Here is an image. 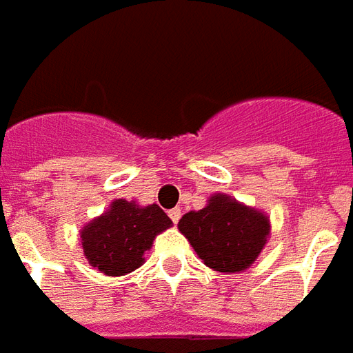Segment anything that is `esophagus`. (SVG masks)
Listing matches in <instances>:
<instances>
[{
    "mask_svg": "<svg viewBox=\"0 0 353 353\" xmlns=\"http://www.w3.org/2000/svg\"><path fill=\"white\" fill-rule=\"evenodd\" d=\"M180 216H182V210H180V208H173V210H169V218L173 220V223H179Z\"/></svg>",
    "mask_w": 353,
    "mask_h": 353,
    "instance_id": "1",
    "label": "esophagus"
}]
</instances>
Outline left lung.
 Here are the masks:
<instances>
[{"label":"left lung","mask_w":353,"mask_h":353,"mask_svg":"<svg viewBox=\"0 0 353 353\" xmlns=\"http://www.w3.org/2000/svg\"><path fill=\"white\" fill-rule=\"evenodd\" d=\"M179 231L207 267L231 274L258 259L271 235V220L259 208L228 194H214L201 210L180 218Z\"/></svg>","instance_id":"left-lung-1"}]
</instances>
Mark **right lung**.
<instances>
[{
    "label": "right lung",
    "instance_id": "right-lung-1",
    "mask_svg": "<svg viewBox=\"0 0 353 353\" xmlns=\"http://www.w3.org/2000/svg\"><path fill=\"white\" fill-rule=\"evenodd\" d=\"M173 225L158 207L114 199L109 208L81 230V246L88 263L107 276H123L145 263L154 239Z\"/></svg>",
    "mask_w": 353,
    "mask_h": 353
}]
</instances>
